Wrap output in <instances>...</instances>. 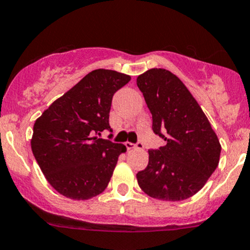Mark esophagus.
Returning a JSON list of instances; mask_svg holds the SVG:
<instances>
[{
  "instance_id": "34e87169",
  "label": "esophagus",
  "mask_w": 250,
  "mask_h": 250,
  "mask_svg": "<svg viewBox=\"0 0 250 250\" xmlns=\"http://www.w3.org/2000/svg\"><path fill=\"white\" fill-rule=\"evenodd\" d=\"M125 147H127V149H133V148L135 147H144V145H142V142H138V144H131V142H125Z\"/></svg>"
}]
</instances>
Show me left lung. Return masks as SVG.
I'll use <instances>...</instances> for the list:
<instances>
[{
  "label": "left lung",
  "mask_w": 250,
  "mask_h": 250,
  "mask_svg": "<svg viewBox=\"0 0 250 250\" xmlns=\"http://www.w3.org/2000/svg\"><path fill=\"white\" fill-rule=\"evenodd\" d=\"M152 114L154 134L166 141L149 149V160L136 174L145 193L178 202L196 194L219 163L221 145L209 120L183 82L164 68H150L136 79Z\"/></svg>",
  "instance_id": "obj_1"
}]
</instances>
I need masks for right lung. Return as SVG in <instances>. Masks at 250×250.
<instances>
[{
	"mask_svg": "<svg viewBox=\"0 0 250 250\" xmlns=\"http://www.w3.org/2000/svg\"><path fill=\"white\" fill-rule=\"evenodd\" d=\"M129 81L130 76L116 71H91L35 121L33 154L47 182L62 196L85 201L108 186L125 146L98 135L112 131V96Z\"/></svg>",
	"mask_w": 250,
	"mask_h": 250,
	"instance_id": "obj_1",
	"label": "right lung"
}]
</instances>
